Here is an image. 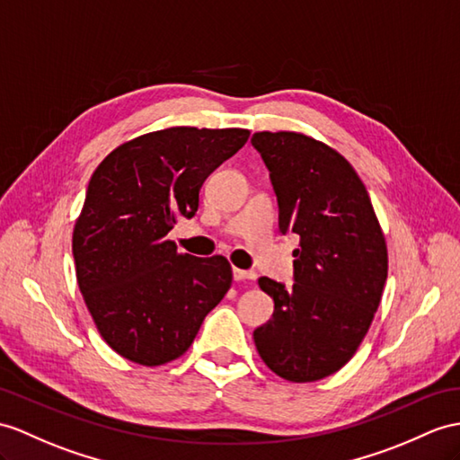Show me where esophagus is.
<instances>
[{
	"instance_id": "34e87169",
	"label": "esophagus",
	"mask_w": 460,
	"mask_h": 460,
	"mask_svg": "<svg viewBox=\"0 0 460 460\" xmlns=\"http://www.w3.org/2000/svg\"><path fill=\"white\" fill-rule=\"evenodd\" d=\"M232 275H234V281H245V279H250V281H253V279H255V273L243 271V269H238V267L232 269Z\"/></svg>"
}]
</instances>
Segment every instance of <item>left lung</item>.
Segmentation results:
<instances>
[{
	"label": "left lung",
	"mask_w": 460,
	"mask_h": 460,
	"mask_svg": "<svg viewBox=\"0 0 460 460\" xmlns=\"http://www.w3.org/2000/svg\"><path fill=\"white\" fill-rule=\"evenodd\" d=\"M279 205L293 232L295 285L261 277L273 318L253 332L265 365L293 383L330 376L351 359L380 305L388 253L359 175L341 154L300 132H255Z\"/></svg>",
	"instance_id": "1"
}]
</instances>
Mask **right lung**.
Here are the masks:
<instances>
[{
  "instance_id": "add662e5",
  "label": "right lung",
  "mask_w": 460,
  "mask_h": 460,
  "mask_svg": "<svg viewBox=\"0 0 460 460\" xmlns=\"http://www.w3.org/2000/svg\"><path fill=\"white\" fill-rule=\"evenodd\" d=\"M248 138L245 128L172 127L120 144L93 172L74 226L75 277L101 338L125 359L181 357L228 293L226 257L179 253L167 232L195 217L205 179Z\"/></svg>"
}]
</instances>
